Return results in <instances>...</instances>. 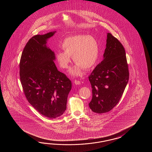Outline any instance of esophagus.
Returning <instances> with one entry per match:
<instances>
[{
  "label": "esophagus",
  "mask_w": 152,
  "mask_h": 152,
  "mask_svg": "<svg viewBox=\"0 0 152 152\" xmlns=\"http://www.w3.org/2000/svg\"><path fill=\"white\" fill-rule=\"evenodd\" d=\"M74 83H75V84H76V85H79V84H80V81L79 80H75Z\"/></svg>",
  "instance_id": "34e87169"
}]
</instances>
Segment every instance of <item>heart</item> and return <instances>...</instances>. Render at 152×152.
Listing matches in <instances>:
<instances>
[{"instance_id": "b5f03b06", "label": "heart", "mask_w": 152, "mask_h": 152, "mask_svg": "<svg viewBox=\"0 0 152 152\" xmlns=\"http://www.w3.org/2000/svg\"><path fill=\"white\" fill-rule=\"evenodd\" d=\"M62 48L64 51H58L55 54L56 60L61 68L67 69L71 58L77 66L71 70L73 75L81 73V67L89 69L96 64L99 55V46L97 39L86 35L72 36L63 41Z\"/></svg>"}]
</instances>
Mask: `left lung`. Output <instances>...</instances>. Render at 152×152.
<instances>
[{
    "label": "left lung",
    "instance_id": "obj_1",
    "mask_svg": "<svg viewBox=\"0 0 152 152\" xmlns=\"http://www.w3.org/2000/svg\"><path fill=\"white\" fill-rule=\"evenodd\" d=\"M104 59L88 77L92 92L89 107L94 113H105L118 103L129 80L128 65L122 43L107 34Z\"/></svg>",
    "mask_w": 152,
    "mask_h": 152
}]
</instances>
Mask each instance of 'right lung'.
I'll return each instance as SVG.
<instances>
[{
  "mask_svg": "<svg viewBox=\"0 0 152 152\" xmlns=\"http://www.w3.org/2000/svg\"><path fill=\"white\" fill-rule=\"evenodd\" d=\"M56 31L32 37L23 49L20 63V83L29 103L48 118L61 116L66 110L71 81L58 71L55 54L46 46Z\"/></svg>",
  "mask_w": 152,
  "mask_h": 152,
  "instance_id": "right-lung-1",
  "label": "right lung"
}]
</instances>
